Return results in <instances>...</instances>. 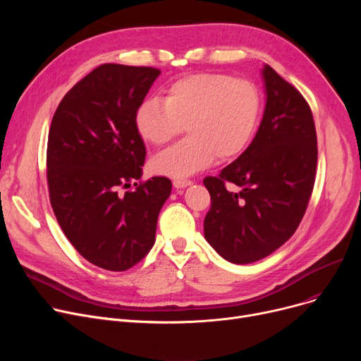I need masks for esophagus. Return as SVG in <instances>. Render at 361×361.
I'll use <instances>...</instances> for the list:
<instances>
[{"instance_id": "34e87169", "label": "esophagus", "mask_w": 361, "mask_h": 361, "mask_svg": "<svg viewBox=\"0 0 361 361\" xmlns=\"http://www.w3.org/2000/svg\"><path fill=\"white\" fill-rule=\"evenodd\" d=\"M173 184H174L176 188H184L187 185H190L192 181L190 180H184V178H178V180H174Z\"/></svg>"}]
</instances>
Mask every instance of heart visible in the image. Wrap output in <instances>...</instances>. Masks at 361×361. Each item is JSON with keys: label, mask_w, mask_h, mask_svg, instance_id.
I'll return each instance as SVG.
<instances>
[{"label": "heart", "mask_w": 361, "mask_h": 361, "mask_svg": "<svg viewBox=\"0 0 361 361\" xmlns=\"http://www.w3.org/2000/svg\"><path fill=\"white\" fill-rule=\"evenodd\" d=\"M260 116V94L247 80L203 73L188 75L166 89L165 99L149 98L136 112V128L152 146L173 140L185 124L188 136L152 161L158 174L183 178L235 159L250 145Z\"/></svg>", "instance_id": "1"}]
</instances>
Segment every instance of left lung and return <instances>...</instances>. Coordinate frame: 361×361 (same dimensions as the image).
<instances>
[{
  "label": "left lung",
  "mask_w": 361,
  "mask_h": 361,
  "mask_svg": "<svg viewBox=\"0 0 361 361\" xmlns=\"http://www.w3.org/2000/svg\"><path fill=\"white\" fill-rule=\"evenodd\" d=\"M263 117L253 142L218 177L203 184L211 195L204 238L225 260L253 263L286 243L312 196L317 139L310 106L268 64L262 68ZM225 182L240 187L226 190Z\"/></svg>",
  "instance_id": "left-lung-1"
}]
</instances>
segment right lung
Segmentation results:
<instances>
[{
  "label": "right lung",
  "mask_w": 361,
  "mask_h": 361,
  "mask_svg": "<svg viewBox=\"0 0 361 361\" xmlns=\"http://www.w3.org/2000/svg\"><path fill=\"white\" fill-rule=\"evenodd\" d=\"M161 71L102 64L75 83L56 108L47 149L49 200L63 233L86 260L127 271L155 244L171 181L140 180L146 147L136 112Z\"/></svg>",
  "instance_id": "obj_1"
}]
</instances>
